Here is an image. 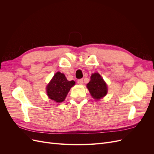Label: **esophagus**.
Instances as JSON below:
<instances>
[{
    "instance_id": "34e87169",
    "label": "esophagus",
    "mask_w": 154,
    "mask_h": 154,
    "mask_svg": "<svg viewBox=\"0 0 154 154\" xmlns=\"http://www.w3.org/2000/svg\"><path fill=\"white\" fill-rule=\"evenodd\" d=\"M78 83L79 85H82L83 82V79H79L78 80Z\"/></svg>"
}]
</instances>
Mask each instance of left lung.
<instances>
[{
	"label": "left lung",
	"instance_id": "obj_1",
	"mask_svg": "<svg viewBox=\"0 0 154 154\" xmlns=\"http://www.w3.org/2000/svg\"><path fill=\"white\" fill-rule=\"evenodd\" d=\"M93 98L99 100L104 97L107 93L106 84L98 73L92 74L91 81L87 85Z\"/></svg>",
	"mask_w": 154,
	"mask_h": 154
}]
</instances>
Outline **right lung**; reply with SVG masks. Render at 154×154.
<instances>
[{"instance_id": "add662e5", "label": "right lung", "mask_w": 154, "mask_h": 154, "mask_svg": "<svg viewBox=\"0 0 154 154\" xmlns=\"http://www.w3.org/2000/svg\"><path fill=\"white\" fill-rule=\"evenodd\" d=\"M74 84L73 80L68 81L63 74L57 72L47 87L48 95L51 100L58 103L62 102Z\"/></svg>"}]
</instances>
